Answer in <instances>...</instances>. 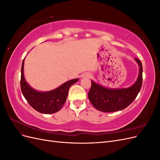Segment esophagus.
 <instances>
[{
  "label": "esophagus",
  "instance_id": "obj_1",
  "mask_svg": "<svg viewBox=\"0 0 160 160\" xmlns=\"http://www.w3.org/2000/svg\"><path fill=\"white\" fill-rule=\"evenodd\" d=\"M82 77H83V78H91V75L89 72H85V73L82 75Z\"/></svg>",
  "mask_w": 160,
  "mask_h": 160
}]
</instances>
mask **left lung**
I'll use <instances>...</instances> for the list:
<instances>
[{
  "mask_svg": "<svg viewBox=\"0 0 160 160\" xmlns=\"http://www.w3.org/2000/svg\"><path fill=\"white\" fill-rule=\"evenodd\" d=\"M139 65V75L137 81L127 88H108L91 81V87L88 93L90 102L94 108L106 113L123 110L136 98L142 85L143 67L142 62L135 58Z\"/></svg>",
  "mask_w": 160,
  "mask_h": 160,
  "instance_id": "left-lung-1",
  "label": "left lung"
}]
</instances>
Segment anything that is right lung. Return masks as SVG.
I'll return each instance as SVG.
<instances>
[{
    "label": "right lung",
    "instance_id": "right-lung-1",
    "mask_svg": "<svg viewBox=\"0 0 160 160\" xmlns=\"http://www.w3.org/2000/svg\"><path fill=\"white\" fill-rule=\"evenodd\" d=\"M24 62L21 67V88L23 96L31 107L38 112L51 114L59 111L65 103L70 87L79 81L71 79L60 85L59 88L49 91H38L29 85L24 77Z\"/></svg>",
    "mask_w": 160,
    "mask_h": 160
}]
</instances>
